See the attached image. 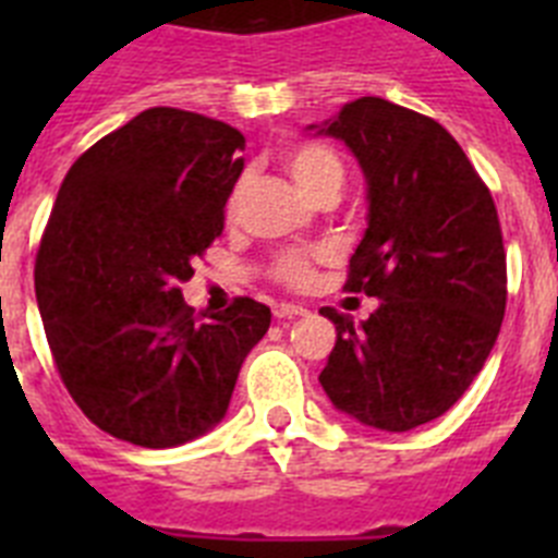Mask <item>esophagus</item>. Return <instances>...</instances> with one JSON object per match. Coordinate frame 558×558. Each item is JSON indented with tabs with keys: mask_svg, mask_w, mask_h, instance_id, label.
<instances>
[{
	"mask_svg": "<svg viewBox=\"0 0 558 558\" xmlns=\"http://www.w3.org/2000/svg\"><path fill=\"white\" fill-rule=\"evenodd\" d=\"M310 310L302 307V304H290V302H282L276 304L274 307V315L279 318V322H290V318H302V315H307Z\"/></svg>",
	"mask_w": 558,
	"mask_h": 558,
	"instance_id": "obj_1",
	"label": "esophagus"
}]
</instances>
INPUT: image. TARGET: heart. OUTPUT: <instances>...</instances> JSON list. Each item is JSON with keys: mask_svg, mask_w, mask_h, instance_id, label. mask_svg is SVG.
<instances>
[{"mask_svg": "<svg viewBox=\"0 0 558 558\" xmlns=\"http://www.w3.org/2000/svg\"><path fill=\"white\" fill-rule=\"evenodd\" d=\"M284 165H288L295 184L302 186V192H307L313 201L329 195V192H338L340 195V190H343L347 170H343V161H340V156L332 147L318 145V142H302V145H293L284 153ZM234 201L236 192L231 204ZM276 276L282 282L293 284V288H302V284L313 279V259L307 254H299V251H288L276 263Z\"/></svg>", "mask_w": 558, "mask_h": 558, "instance_id": "obj_1", "label": "heart"}]
</instances>
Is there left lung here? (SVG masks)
<instances>
[{"label":"left lung","mask_w":558,"mask_h":558,"mask_svg":"<svg viewBox=\"0 0 558 558\" xmlns=\"http://www.w3.org/2000/svg\"><path fill=\"white\" fill-rule=\"evenodd\" d=\"M307 131L343 142L363 170L366 234L347 290L379 302L360 324L322 310L338 338L318 383L360 425L413 430L456 405L500 335L495 201L445 128L383 97L347 102Z\"/></svg>","instance_id":"left-lung-1"}]
</instances>
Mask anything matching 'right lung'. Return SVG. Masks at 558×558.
Here are the masks:
<instances>
[{
  "mask_svg": "<svg viewBox=\"0 0 558 558\" xmlns=\"http://www.w3.org/2000/svg\"><path fill=\"white\" fill-rule=\"evenodd\" d=\"M245 136L147 108L66 172L36 256V302L63 386L100 430L165 450L226 416L270 310L186 307L181 282L223 231Z\"/></svg>",
  "mask_w": 558,
  "mask_h": 558,
  "instance_id": "1",
  "label": "right lung"
}]
</instances>
